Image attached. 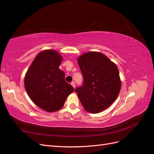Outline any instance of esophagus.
Wrapping results in <instances>:
<instances>
[{"instance_id": "esophagus-1", "label": "esophagus", "mask_w": 154, "mask_h": 154, "mask_svg": "<svg viewBox=\"0 0 154 154\" xmlns=\"http://www.w3.org/2000/svg\"><path fill=\"white\" fill-rule=\"evenodd\" d=\"M71 85L72 87H73V88H75V83L74 81H72V82L71 83Z\"/></svg>"}]
</instances>
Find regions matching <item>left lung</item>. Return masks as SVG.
I'll return each mask as SVG.
<instances>
[{"label":"left lung","mask_w":154,"mask_h":154,"mask_svg":"<svg viewBox=\"0 0 154 154\" xmlns=\"http://www.w3.org/2000/svg\"><path fill=\"white\" fill-rule=\"evenodd\" d=\"M82 85L75 89L85 110L98 113L107 109L119 95L121 87L116 65L106 55L89 52L78 58Z\"/></svg>","instance_id":"obj_1"}]
</instances>
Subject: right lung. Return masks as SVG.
<instances>
[{"mask_svg": "<svg viewBox=\"0 0 154 154\" xmlns=\"http://www.w3.org/2000/svg\"><path fill=\"white\" fill-rule=\"evenodd\" d=\"M62 57L51 50L40 52L32 62L24 78L26 91L38 106L47 112L61 109L74 89L65 80L60 69Z\"/></svg>", "mask_w": 154, "mask_h": 154, "instance_id": "obj_1", "label": "right lung"}]
</instances>
